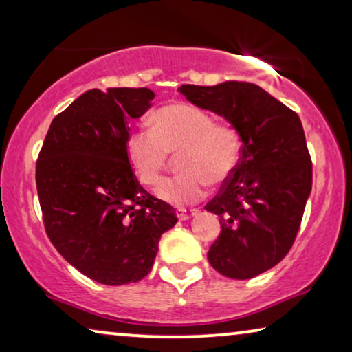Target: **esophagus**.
<instances>
[{"instance_id": "34e87169", "label": "esophagus", "mask_w": 352, "mask_h": 352, "mask_svg": "<svg viewBox=\"0 0 352 352\" xmlns=\"http://www.w3.org/2000/svg\"><path fill=\"white\" fill-rule=\"evenodd\" d=\"M197 213H199V210H186V208L176 210V214H177V218H179V221L190 219L192 216H195Z\"/></svg>"}]
</instances>
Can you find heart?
<instances>
[{
  "label": "heart",
  "mask_w": 352,
  "mask_h": 352,
  "mask_svg": "<svg viewBox=\"0 0 352 352\" xmlns=\"http://www.w3.org/2000/svg\"><path fill=\"white\" fill-rule=\"evenodd\" d=\"M153 128L138 126L128 133L124 148L128 160L142 184L157 186L179 153L182 171L166 179L157 194L166 204L187 206L200 200L206 182L219 186L237 170L242 155V138L230 123H216L206 110L190 104H170L152 117Z\"/></svg>",
  "instance_id": "1"
}]
</instances>
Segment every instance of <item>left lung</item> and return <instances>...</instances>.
I'll use <instances>...</instances> for the list:
<instances>
[{
  "label": "left lung",
  "instance_id": "left-lung-1",
  "mask_svg": "<svg viewBox=\"0 0 352 352\" xmlns=\"http://www.w3.org/2000/svg\"><path fill=\"white\" fill-rule=\"evenodd\" d=\"M177 91L239 129L243 146L237 170L205 206L221 223L208 261L229 278L256 277L290 252L311 194L312 163L301 120L245 81L182 85Z\"/></svg>",
  "mask_w": 352,
  "mask_h": 352
}]
</instances>
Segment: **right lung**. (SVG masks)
I'll use <instances>...</instances> for the list:
<instances>
[{
	"label": "right lung",
	"instance_id": "obj_1",
	"mask_svg": "<svg viewBox=\"0 0 352 352\" xmlns=\"http://www.w3.org/2000/svg\"><path fill=\"white\" fill-rule=\"evenodd\" d=\"M148 88L89 89L52 120L36 162L43 221L57 252L104 285L151 272L175 208L134 176L124 141L128 122L151 109Z\"/></svg>",
	"mask_w": 352,
	"mask_h": 352
}]
</instances>
